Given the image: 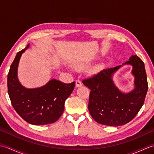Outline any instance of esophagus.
I'll list each match as a JSON object with an SVG mask.
<instances>
[{"instance_id":"1","label":"esophagus","mask_w":154,"mask_h":154,"mask_svg":"<svg viewBox=\"0 0 154 154\" xmlns=\"http://www.w3.org/2000/svg\"><path fill=\"white\" fill-rule=\"evenodd\" d=\"M75 83H76V87H80L82 86V83H81V81L80 80H77L76 82H75Z\"/></svg>"}]
</instances>
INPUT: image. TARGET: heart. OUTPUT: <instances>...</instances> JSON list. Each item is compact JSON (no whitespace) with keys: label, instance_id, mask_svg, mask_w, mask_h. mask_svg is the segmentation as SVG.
I'll use <instances>...</instances> for the list:
<instances>
[{"label":"heart","instance_id":"b5f03b06","mask_svg":"<svg viewBox=\"0 0 154 154\" xmlns=\"http://www.w3.org/2000/svg\"><path fill=\"white\" fill-rule=\"evenodd\" d=\"M84 63H78V64H76V67L77 68H83L84 66H85Z\"/></svg>","mask_w":154,"mask_h":154}]
</instances>
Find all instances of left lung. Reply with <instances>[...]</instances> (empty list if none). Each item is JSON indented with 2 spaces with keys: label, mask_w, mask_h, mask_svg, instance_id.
<instances>
[{
  "label": "left lung",
  "mask_w": 154,
  "mask_h": 154,
  "mask_svg": "<svg viewBox=\"0 0 154 154\" xmlns=\"http://www.w3.org/2000/svg\"><path fill=\"white\" fill-rule=\"evenodd\" d=\"M124 64L132 65L135 77V89L130 93H121L112 80V74L120 65L100 71L82 81L91 89L88 109L98 123L110 126L124 125L136 116L144 103L148 89L144 63L136 55Z\"/></svg>",
  "instance_id": "1"
}]
</instances>
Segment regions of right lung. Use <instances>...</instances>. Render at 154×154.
Masks as SVG:
<instances>
[{"mask_svg": "<svg viewBox=\"0 0 154 154\" xmlns=\"http://www.w3.org/2000/svg\"><path fill=\"white\" fill-rule=\"evenodd\" d=\"M24 51L25 49L18 52L8 74V93L12 105L29 124L44 125L55 122L63 112L65 101L73 92L75 81L65 84L52 79L42 87L26 89L17 79L18 65Z\"/></svg>", "mask_w": 154, "mask_h": 154, "instance_id": "obj_1", "label": "right lung"}]
</instances>
